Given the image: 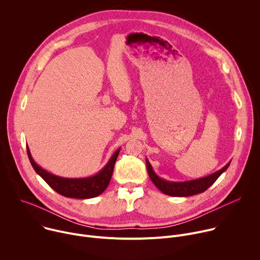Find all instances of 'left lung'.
Returning a JSON list of instances; mask_svg holds the SVG:
<instances>
[{"instance_id":"left-lung-1","label":"left lung","mask_w":260,"mask_h":260,"mask_svg":"<svg viewBox=\"0 0 260 260\" xmlns=\"http://www.w3.org/2000/svg\"><path fill=\"white\" fill-rule=\"evenodd\" d=\"M147 165V172L149 175L151 181L154 183L155 186L165 194L171 197H191L198 193H202L206 191L211 185L219 178V176L225 172L231 165V161L222 168L221 170L201 179H196L191 181H185V182H171L165 179L159 178L153 171L149 160L146 159Z\"/></svg>"}]
</instances>
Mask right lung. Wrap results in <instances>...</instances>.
<instances>
[{
    "instance_id": "right-lung-1",
    "label": "right lung",
    "mask_w": 260,
    "mask_h": 260,
    "mask_svg": "<svg viewBox=\"0 0 260 260\" xmlns=\"http://www.w3.org/2000/svg\"><path fill=\"white\" fill-rule=\"evenodd\" d=\"M27 156L35 172L38 174L49 186L55 190L57 193L72 199H91L100 196L105 191L109 182L112 177L114 166L119 154L120 148L115 151V153L110 158L108 164L94 176L87 178H63L55 176L40 166L37 165L29 152L28 147L26 146Z\"/></svg>"
}]
</instances>
